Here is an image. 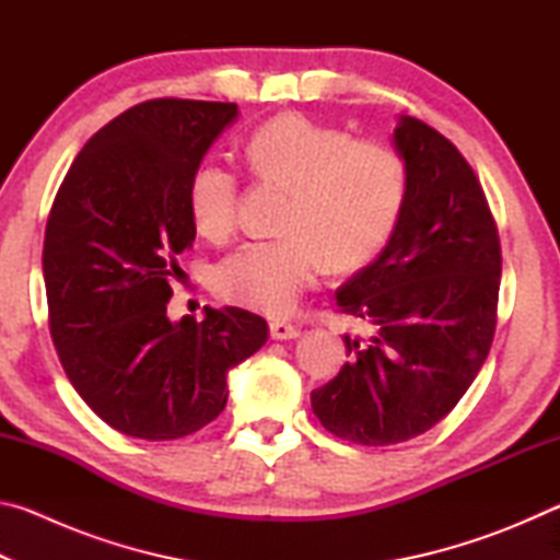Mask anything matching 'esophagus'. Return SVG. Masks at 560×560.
Segmentation results:
<instances>
[{
	"mask_svg": "<svg viewBox=\"0 0 560 560\" xmlns=\"http://www.w3.org/2000/svg\"><path fill=\"white\" fill-rule=\"evenodd\" d=\"M269 330H271L273 340H289V338H296L301 334V328L296 324H291V320H283V318L271 320Z\"/></svg>",
	"mask_w": 560,
	"mask_h": 560,
	"instance_id": "obj_1",
	"label": "esophagus"
}]
</instances>
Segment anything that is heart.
Here are the masks:
<instances>
[{
  "label": "heart",
  "instance_id": "heart-1",
  "mask_svg": "<svg viewBox=\"0 0 560 560\" xmlns=\"http://www.w3.org/2000/svg\"><path fill=\"white\" fill-rule=\"evenodd\" d=\"M244 158L259 183L289 189L279 240L249 242L214 269V289L236 306L287 314L324 273L371 261L400 220L410 170L400 150L373 138L281 113L252 132ZM240 175L202 163L189 177L187 210L205 240L236 226Z\"/></svg>",
  "mask_w": 560,
  "mask_h": 560
}]
</instances>
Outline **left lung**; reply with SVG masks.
Instances as JSON below:
<instances>
[{"label":"left lung","mask_w":560,"mask_h":560,"mask_svg":"<svg viewBox=\"0 0 560 560\" xmlns=\"http://www.w3.org/2000/svg\"><path fill=\"white\" fill-rule=\"evenodd\" d=\"M395 148L410 170L400 220L381 257L336 293L340 314L373 336H346L348 363L311 393L320 424L365 447L407 442L447 417L497 330L501 244L471 165L410 116Z\"/></svg>","instance_id":"obj_1"}]
</instances>
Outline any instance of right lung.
<instances>
[{"mask_svg": "<svg viewBox=\"0 0 560 560\" xmlns=\"http://www.w3.org/2000/svg\"><path fill=\"white\" fill-rule=\"evenodd\" d=\"M236 103L153 98L93 136L54 197L44 283L56 353L113 430L177 440L226 405V371L267 343L244 308L167 318L177 257L195 242L187 185Z\"/></svg>", "mask_w": 560, "mask_h": 560, "instance_id": "add662e5", "label": "right lung"}]
</instances>
